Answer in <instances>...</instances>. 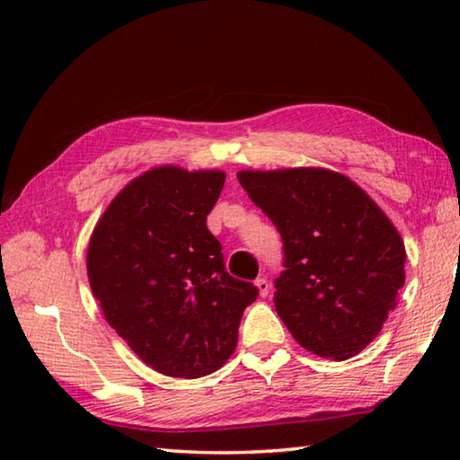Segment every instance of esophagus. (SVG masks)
<instances>
[{
	"mask_svg": "<svg viewBox=\"0 0 460 460\" xmlns=\"http://www.w3.org/2000/svg\"><path fill=\"white\" fill-rule=\"evenodd\" d=\"M255 288H258V292H260L261 298H266V296L270 294V282H268L266 278H258V279H255Z\"/></svg>",
	"mask_w": 460,
	"mask_h": 460,
	"instance_id": "1",
	"label": "esophagus"
}]
</instances>
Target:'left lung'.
I'll return each mask as SVG.
<instances>
[{
	"instance_id": "8db88e82",
	"label": "left lung",
	"mask_w": 460,
	"mask_h": 460,
	"mask_svg": "<svg viewBox=\"0 0 460 460\" xmlns=\"http://www.w3.org/2000/svg\"><path fill=\"white\" fill-rule=\"evenodd\" d=\"M284 241L279 318L300 347L345 361L377 337L406 282L398 229L361 186L326 168L241 170Z\"/></svg>"
}]
</instances>
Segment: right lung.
Instances as JSON below:
<instances>
[{"label":"right lung","instance_id":"obj_1","mask_svg":"<svg viewBox=\"0 0 460 460\" xmlns=\"http://www.w3.org/2000/svg\"><path fill=\"white\" fill-rule=\"evenodd\" d=\"M223 184L221 170H147L109 202L89 239L87 276L105 321L162 376L223 367L258 298V288L225 271L207 229Z\"/></svg>","mask_w":460,"mask_h":460}]
</instances>
